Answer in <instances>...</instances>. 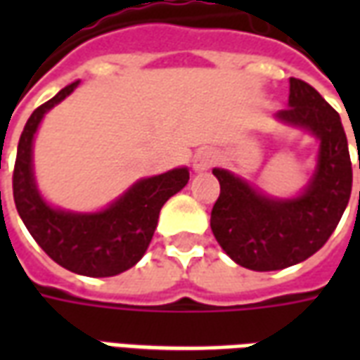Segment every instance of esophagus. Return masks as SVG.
Wrapping results in <instances>:
<instances>
[{"label": "esophagus", "mask_w": 360, "mask_h": 360, "mask_svg": "<svg viewBox=\"0 0 360 360\" xmlns=\"http://www.w3.org/2000/svg\"><path fill=\"white\" fill-rule=\"evenodd\" d=\"M214 162H216V154H214L212 150H198L195 154V160H193V169H195L196 173L208 172Z\"/></svg>", "instance_id": "1"}]
</instances>
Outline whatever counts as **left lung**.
<instances>
[{
    "label": "left lung",
    "mask_w": 360,
    "mask_h": 360,
    "mask_svg": "<svg viewBox=\"0 0 360 360\" xmlns=\"http://www.w3.org/2000/svg\"><path fill=\"white\" fill-rule=\"evenodd\" d=\"M274 117L318 141L316 167L299 195L278 198L229 169H212L219 181L214 237L233 262L255 271L283 270L322 249L347 208L353 183L340 113L310 84L289 79L287 110Z\"/></svg>",
    "instance_id": "obj_1"
}]
</instances>
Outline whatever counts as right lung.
<instances>
[{
    "mask_svg": "<svg viewBox=\"0 0 360 360\" xmlns=\"http://www.w3.org/2000/svg\"><path fill=\"white\" fill-rule=\"evenodd\" d=\"M77 86L79 81L59 90L28 117L17 148L13 198L22 224L53 262L81 276L110 278L144 257L162 206L188 183V167L139 179L102 210L73 212L51 206L36 185L34 136L44 115Z\"/></svg>",
    "mask_w": 360,
    "mask_h": 360,
    "instance_id": "1",
    "label": "right lung"
}]
</instances>
